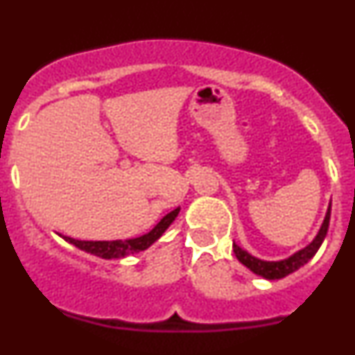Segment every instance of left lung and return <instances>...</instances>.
<instances>
[{
	"label": "left lung",
	"mask_w": 355,
	"mask_h": 355,
	"mask_svg": "<svg viewBox=\"0 0 355 355\" xmlns=\"http://www.w3.org/2000/svg\"><path fill=\"white\" fill-rule=\"evenodd\" d=\"M330 212H331V202L328 204L325 219H323L322 226H320L318 233H316V236L313 238L311 243L306 245L304 248L297 250L296 253L289 255L287 259H282V260L257 259V257H253L252 253H248L246 250H243L236 243H233L234 255H236V259L240 260L246 268H250L253 274L260 275V277L267 279V281H277V279L286 277V275L293 274V272H296L297 268L303 267L304 263H308L309 260L315 257V253L318 252L320 246H322L323 240H325L327 236L328 225H330Z\"/></svg>",
	"instance_id": "obj_1"
}]
</instances>
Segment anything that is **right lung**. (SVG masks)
<instances>
[{
  "label": "right lung",
  "mask_w": 355,
  "mask_h": 355,
  "mask_svg": "<svg viewBox=\"0 0 355 355\" xmlns=\"http://www.w3.org/2000/svg\"><path fill=\"white\" fill-rule=\"evenodd\" d=\"M180 212V207L173 209L171 212H168L166 216H163L159 219V223L153 227L151 231H148L146 234L137 238H128V240H112V241H83V240H74L71 236H62L66 241L71 245H74L76 248L83 250V252L92 253V255L100 257V259L105 260H114V259H124V257L134 255V253H139L143 250H146L151 246L155 241H158L163 236V233L170 227L171 223L175 221V218Z\"/></svg>",
  "instance_id": "1"
}]
</instances>
